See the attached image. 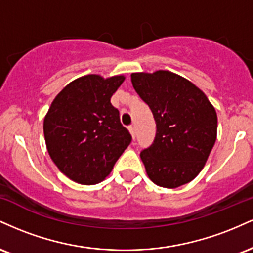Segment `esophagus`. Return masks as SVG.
<instances>
[{
	"label": "esophagus",
	"mask_w": 253,
	"mask_h": 253,
	"mask_svg": "<svg viewBox=\"0 0 253 253\" xmlns=\"http://www.w3.org/2000/svg\"><path fill=\"white\" fill-rule=\"evenodd\" d=\"M128 129H129L130 134H132V136H133V139H135V134H136L135 126H129V127H128Z\"/></svg>",
	"instance_id": "1"
}]
</instances>
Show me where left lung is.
Here are the masks:
<instances>
[{
	"label": "left lung",
	"mask_w": 253,
	"mask_h": 253,
	"mask_svg": "<svg viewBox=\"0 0 253 253\" xmlns=\"http://www.w3.org/2000/svg\"><path fill=\"white\" fill-rule=\"evenodd\" d=\"M130 80L156 121L153 143L140 152L147 176L164 188L193 181L215 144L214 107L196 85L173 72H135Z\"/></svg>",
	"instance_id": "obj_1"
}]
</instances>
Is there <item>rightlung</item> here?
Returning <instances> with one entry per match:
<instances>
[{
  "label": "right lung",
  "mask_w": 253,
  "mask_h": 253,
  "mask_svg": "<svg viewBox=\"0 0 253 253\" xmlns=\"http://www.w3.org/2000/svg\"><path fill=\"white\" fill-rule=\"evenodd\" d=\"M124 80L80 77L52 102L43 120L46 146L58 169L72 181L86 185L103 181L132 141L110 103Z\"/></svg>",
  "instance_id": "1"
}]
</instances>
